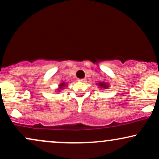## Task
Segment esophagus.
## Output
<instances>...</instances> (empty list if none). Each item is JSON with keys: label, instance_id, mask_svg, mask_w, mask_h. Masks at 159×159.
I'll use <instances>...</instances> for the list:
<instances>
[{"label": "esophagus", "instance_id": "1", "mask_svg": "<svg viewBox=\"0 0 159 159\" xmlns=\"http://www.w3.org/2000/svg\"><path fill=\"white\" fill-rule=\"evenodd\" d=\"M86 80H87L86 78H82V79H79V81H81V82H85Z\"/></svg>", "mask_w": 159, "mask_h": 159}]
</instances>
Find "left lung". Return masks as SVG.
Masks as SVG:
<instances>
[{
    "mask_svg": "<svg viewBox=\"0 0 159 159\" xmlns=\"http://www.w3.org/2000/svg\"><path fill=\"white\" fill-rule=\"evenodd\" d=\"M98 86H99L101 88H104V89H107L108 88V84L106 83H105V82H99V83H98Z\"/></svg>",
    "mask_w": 159,
    "mask_h": 159,
    "instance_id": "8db88e82",
    "label": "left lung"
}]
</instances>
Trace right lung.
<instances>
[{"label": "right lung", "mask_w": 159, "mask_h": 159, "mask_svg": "<svg viewBox=\"0 0 159 159\" xmlns=\"http://www.w3.org/2000/svg\"><path fill=\"white\" fill-rule=\"evenodd\" d=\"M66 84H66L65 82H63V83L60 84V85H59V89H58V90H57L58 92H60V91L62 90V89H63V87H65L66 86Z\"/></svg>", "instance_id": "1"}]
</instances>
